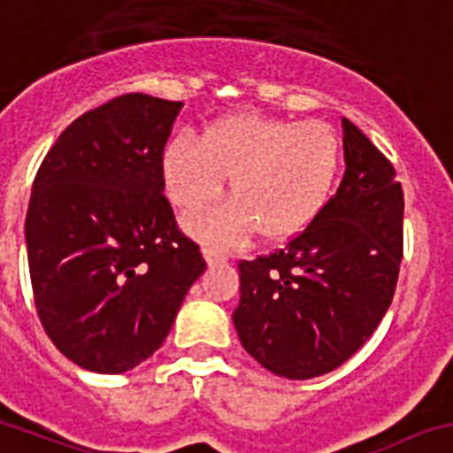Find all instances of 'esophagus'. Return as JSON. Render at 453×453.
<instances>
[{
    "label": "esophagus",
    "instance_id": "34e87169",
    "mask_svg": "<svg viewBox=\"0 0 453 453\" xmlns=\"http://www.w3.org/2000/svg\"><path fill=\"white\" fill-rule=\"evenodd\" d=\"M204 257H206V262H209L211 266H215V265H224V262L229 260V257H226V253L224 251H218V249H213V247H204Z\"/></svg>",
    "mask_w": 453,
    "mask_h": 453
}]
</instances>
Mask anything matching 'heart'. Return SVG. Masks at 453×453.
I'll use <instances>...</instances> for the list:
<instances>
[{
  "label": "heart",
  "mask_w": 453,
  "mask_h": 453,
  "mask_svg": "<svg viewBox=\"0 0 453 453\" xmlns=\"http://www.w3.org/2000/svg\"><path fill=\"white\" fill-rule=\"evenodd\" d=\"M340 162L329 124L240 113L209 124L202 144L175 137L162 155V178L184 213L211 204L229 178V202L187 219L193 235L229 247L253 231L266 242L300 234L329 200Z\"/></svg>",
  "instance_id": "1"
}]
</instances>
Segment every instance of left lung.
Instances as JSON below:
<instances>
[{"mask_svg": "<svg viewBox=\"0 0 453 453\" xmlns=\"http://www.w3.org/2000/svg\"><path fill=\"white\" fill-rule=\"evenodd\" d=\"M335 196L282 249L240 260V342L275 376L307 380L358 351L394 300L403 260V187L389 159L342 118Z\"/></svg>", "mask_w": 453, "mask_h": 453, "instance_id": "left-lung-1", "label": "left lung"}]
</instances>
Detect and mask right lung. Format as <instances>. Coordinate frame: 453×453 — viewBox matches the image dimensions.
<instances>
[{
  "label": "right lung",
  "instance_id": "add662e5",
  "mask_svg": "<svg viewBox=\"0 0 453 453\" xmlns=\"http://www.w3.org/2000/svg\"><path fill=\"white\" fill-rule=\"evenodd\" d=\"M180 109L119 95L58 137L33 182L26 249L37 316L88 372L122 373L150 358L206 269L162 193Z\"/></svg>",
  "mask_w": 453,
  "mask_h": 453
}]
</instances>
